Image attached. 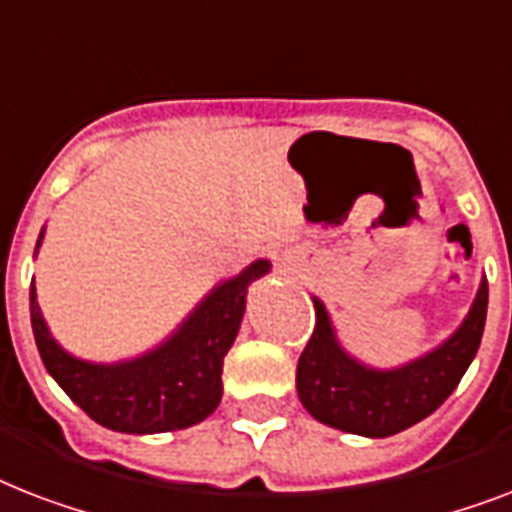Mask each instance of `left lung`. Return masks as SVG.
<instances>
[{"label": "left lung", "mask_w": 512, "mask_h": 512, "mask_svg": "<svg viewBox=\"0 0 512 512\" xmlns=\"http://www.w3.org/2000/svg\"><path fill=\"white\" fill-rule=\"evenodd\" d=\"M486 305L489 284L484 279L465 324L441 348L401 369L377 372L337 345L324 305L313 300L316 327L297 361L300 401L319 422L356 436L385 438L412 428L436 412L468 372L484 335Z\"/></svg>", "instance_id": "8db88e82"}]
</instances>
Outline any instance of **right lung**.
<instances>
[{"label": "right lung", "mask_w": 512, "mask_h": 512, "mask_svg": "<svg viewBox=\"0 0 512 512\" xmlns=\"http://www.w3.org/2000/svg\"><path fill=\"white\" fill-rule=\"evenodd\" d=\"M42 241V236H39ZM36 241V247H39ZM271 263L257 260L225 281L162 348L124 364L100 366L68 356L47 332L31 284V327L47 372L76 406L116 433H164L207 420L223 398V358L239 335L247 287Z\"/></svg>", "instance_id": "obj_1"}]
</instances>
